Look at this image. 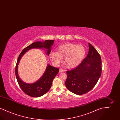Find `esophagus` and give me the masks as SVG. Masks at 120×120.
<instances>
[{
	"mask_svg": "<svg viewBox=\"0 0 120 120\" xmlns=\"http://www.w3.org/2000/svg\"><path fill=\"white\" fill-rule=\"evenodd\" d=\"M65 72V70H62V69H60L59 70V73H62V72Z\"/></svg>",
	"mask_w": 120,
	"mask_h": 120,
	"instance_id": "34e87169",
	"label": "esophagus"
}]
</instances>
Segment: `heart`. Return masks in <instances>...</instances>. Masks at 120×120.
Wrapping results in <instances>:
<instances>
[{"mask_svg": "<svg viewBox=\"0 0 120 120\" xmlns=\"http://www.w3.org/2000/svg\"><path fill=\"white\" fill-rule=\"evenodd\" d=\"M86 53V49L83 46L67 43L59 46L57 52H51L49 56L52 61L56 66L59 65L64 57L65 64L70 68H74L81 63Z\"/></svg>", "mask_w": 120, "mask_h": 120, "instance_id": "b5f03b06", "label": "heart"}]
</instances>
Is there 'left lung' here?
I'll list each match as a JSON object with an SVG mask.
<instances>
[{"label": "left lung", "mask_w": 120, "mask_h": 120, "mask_svg": "<svg viewBox=\"0 0 120 120\" xmlns=\"http://www.w3.org/2000/svg\"><path fill=\"white\" fill-rule=\"evenodd\" d=\"M87 57L76 68L67 71L65 85L75 94L82 95L91 90L97 84L102 72V61L96 49L89 43Z\"/></svg>", "instance_id": "8db88e82"}]
</instances>
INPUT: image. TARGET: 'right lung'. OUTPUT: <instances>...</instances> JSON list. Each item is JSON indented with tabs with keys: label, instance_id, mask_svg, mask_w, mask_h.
Listing matches in <instances>:
<instances>
[{
	"label": "right lung",
	"instance_id": "add662e5",
	"mask_svg": "<svg viewBox=\"0 0 120 120\" xmlns=\"http://www.w3.org/2000/svg\"><path fill=\"white\" fill-rule=\"evenodd\" d=\"M54 40H46L43 42L37 41L32 43L25 48L19 55L15 69V74L18 83L20 88L25 94L33 97H39L44 95L50 90L53 79L59 72V69L55 68L48 64L45 71L39 80L32 84L23 82L20 79L18 73V68L20 61L24 54L32 49H46V52L49 56L51 51L52 46L53 45Z\"/></svg>",
	"mask_w": 120,
	"mask_h": 120
}]
</instances>
